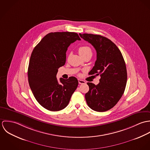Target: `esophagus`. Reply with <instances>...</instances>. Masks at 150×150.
<instances>
[{"label":"esophagus","instance_id":"obj_1","mask_svg":"<svg viewBox=\"0 0 150 150\" xmlns=\"http://www.w3.org/2000/svg\"><path fill=\"white\" fill-rule=\"evenodd\" d=\"M78 81H79V83L80 84H86V81H84V80H83L79 79Z\"/></svg>","mask_w":150,"mask_h":150}]
</instances>
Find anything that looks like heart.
Returning a JSON list of instances; mask_svg holds the SVG:
<instances>
[{"instance_id": "b5f03b06", "label": "heart", "mask_w": 150, "mask_h": 150, "mask_svg": "<svg viewBox=\"0 0 150 150\" xmlns=\"http://www.w3.org/2000/svg\"><path fill=\"white\" fill-rule=\"evenodd\" d=\"M79 52L81 57H84L87 54H92V50L88 46H81L79 48Z\"/></svg>"}]
</instances>
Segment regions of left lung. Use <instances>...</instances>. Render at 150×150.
Listing matches in <instances>:
<instances>
[{
	"label": "left lung",
	"mask_w": 150,
	"mask_h": 150,
	"mask_svg": "<svg viewBox=\"0 0 150 150\" xmlns=\"http://www.w3.org/2000/svg\"><path fill=\"white\" fill-rule=\"evenodd\" d=\"M96 51V61L89 75L100 76L99 83H87L86 102L91 109L104 112L114 107L125 89L127 71L122 55L117 45L106 38L93 34H79Z\"/></svg>",
	"instance_id": "1"
}]
</instances>
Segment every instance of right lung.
Segmentation results:
<instances>
[{"mask_svg":"<svg viewBox=\"0 0 150 150\" xmlns=\"http://www.w3.org/2000/svg\"><path fill=\"white\" fill-rule=\"evenodd\" d=\"M75 32H51L34 48L29 64L28 82L38 102L48 110L57 111L66 107L79 81L75 77L58 82V69L66 62V52L70 44L80 40Z\"/></svg>","mask_w":150,"mask_h":150,"instance_id":"add662e5","label":"right lung"}]
</instances>
